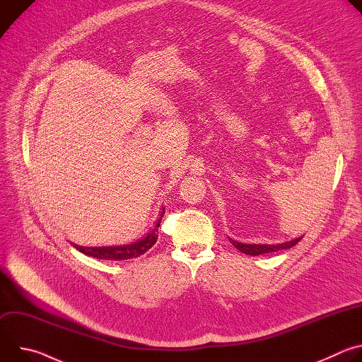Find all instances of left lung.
I'll use <instances>...</instances> for the list:
<instances>
[{
    "mask_svg": "<svg viewBox=\"0 0 362 362\" xmlns=\"http://www.w3.org/2000/svg\"><path fill=\"white\" fill-rule=\"evenodd\" d=\"M303 236H299V238H295L292 240H286V242H282V243H255V242H240V240H235V239H230L229 240L232 242V245L239 249L242 253H246V255H250V256H257V255H264V253H272V252H276V250H282V249H289L292 246H295Z\"/></svg>",
    "mask_w": 362,
    "mask_h": 362,
    "instance_id": "1",
    "label": "left lung"
}]
</instances>
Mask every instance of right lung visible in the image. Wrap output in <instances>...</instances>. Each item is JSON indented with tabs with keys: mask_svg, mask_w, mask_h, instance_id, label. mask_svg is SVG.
<instances>
[{
	"mask_svg": "<svg viewBox=\"0 0 362 362\" xmlns=\"http://www.w3.org/2000/svg\"><path fill=\"white\" fill-rule=\"evenodd\" d=\"M163 215H165V208L160 211V218L158 219V222L154 223V226L146 233V236H143L137 242L127 243V245H120V246H101V247L100 246L87 247V246L74 245V247L78 249L80 252L88 255V256L97 257V259H105V261L132 259V257H137V256L143 255L154 243H156L158 235H159V226H160V221H162Z\"/></svg>",
	"mask_w": 362,
	"mask_h": 362,
	"instance_id": "add662e5",
	"label": "right lung"
}]
</instances>
